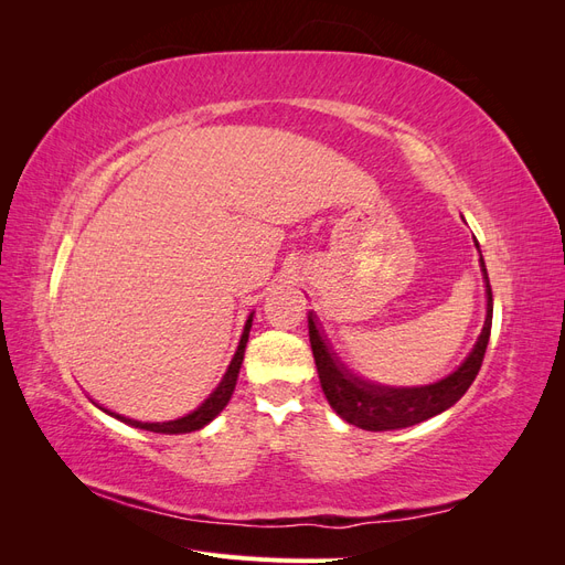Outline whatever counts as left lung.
I'll return each mask as SVG.
<instances>
[{
    "label": "left lung",
    "mask_w": 565,
    "mask_h": 565,
    "mask_svg": "<svg viewBox=\"0 0 565 565\" xmlns=\"http://www.w3.org/2000/svg\"><path fill=\"white\" fill-rule=\"evenodd\" d=\"M478 249V243H476ZM481 252V249H478ZM481 273L486 282V322L478 334L469 355L452 370L448 377L424 386H384L370 380L358 377L339 355L332 351L328 337L322 334L318 318L309 311V339L316 358L318 377L324 398L332 405L334 413L365 431H391L405 429V426L419 424L429 417L446 413L473 384L478 370H481L483 355L488 349L490 328H492V289L488 280L486 262L481 256Z\"/></svg>",
    "instance_id": "left-lung-1"
}]
</instances>
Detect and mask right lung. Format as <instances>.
<instances>
[{
    "label": "right lung",
    "instance_id": "right-lung-1",
    "mask_svg": "<svg viewBox=\"0 0 565 565\" xmlns=\"http://www.w3.org/2000/svg\"><path fill=\"white\" fill-rule=\"evenodd\" d=\"M252 318H254V311L247 316L241 344H237V351H235L233 361H231V365L224 374V380L218 382V386L210 393V398H204V403L200 407H195L193 413H188L185 417H179V419H172V422H136V419H129V417H122V415L108 413V409H104V413H108L110 417L125 422L129 426H136V429L152 431V434H191V431H200L202 426H207L221 413V409L228 405V401L233 396L235 384H237V374H241V365H243V358H245L249 330H252Z\"/></svg>",
    "mask_w": 565,
    "mask_h": 565
}]
</instances>
